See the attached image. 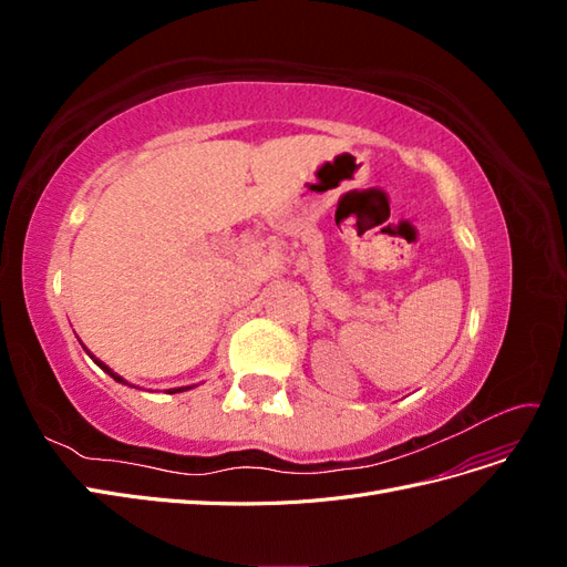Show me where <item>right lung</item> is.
Instances as JSON below:
<instances>
[{"instance_id":"right-lung-1","label":"right lung","mask_w":567,"mask_h":567,"mask_svg":"<svg viewBox=\"0 0 567 567\" xmlns=\"http://www.w3.org/2000/svg\"><path fill=\"white\" fill-rule=\"evenodd\" d=\"M84 350H87V348H84ZM87 354H90V357L94 359V362H96V364H99L101 369H104V371H106V373L111 375V379H113V381H117V383H123V385H127V383H125V379H123V375H117V373H113V371H111V369H109V367H106L104 362H99V359H96V357H94V354H92L90 350H87ZM184 390H188V388H173V390H169V394H173V392H184Z\"/></svg>"}]
</instances>
